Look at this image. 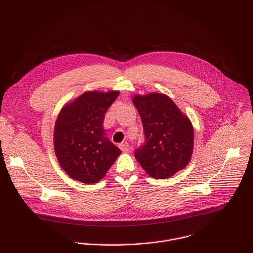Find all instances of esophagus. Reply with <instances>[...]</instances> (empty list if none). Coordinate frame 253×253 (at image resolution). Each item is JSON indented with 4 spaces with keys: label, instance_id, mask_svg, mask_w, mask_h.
<instances>
[{
    "label": "esophagus",
    "instance_id": "1",
    "mask_svg": "<svg viewBox=\"0 0 253 253\" xmlns=\"http://www.w3.org/2000/svg\"><path fill=\"white\" fill-rule=\"evenodd\" d=\"M119 148H120L123 152H127V151H129V149H130L129 144H128L127 142H123V143L119 144Z\"/></svg>",
    "mask_w": 253,
    "mask_h": 253
}]
</instances>
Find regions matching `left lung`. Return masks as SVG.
<instances>
[{"label":"left lung","instance_id":"8db88e82","mask_svg":"<svg viewBox=\"0 0 253 253\" xmlns=\"http://www.w3.org/2000/svg\"><path fill=\"white\" fill-rule=\"evenodd\" d=\"M133 104L142 120L145 142L135 157L146 173L167 179L190 162L194 132L189 118L168 96L160 93L135 95Z\"/></svg>","mask_w":253,"mask_h":253}]
</instances>
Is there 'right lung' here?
<instances>
[{"label": "right lung", "instance_id": "add662e5", "mask_svg": "<svg viewBox=\"0 0 253 253\" xmlns=\"http://www.w3.org/2000/svg\"><path fill=\"white\" fill-rule=\"evenodd\" d=\"M119 91L85 92L60 111L54 130V148L63 170L74 180L98 183L121 150L107 138L105 113Z\"/></svg>", "mask_w": 253, "mask_h": 253}]
</instances>
